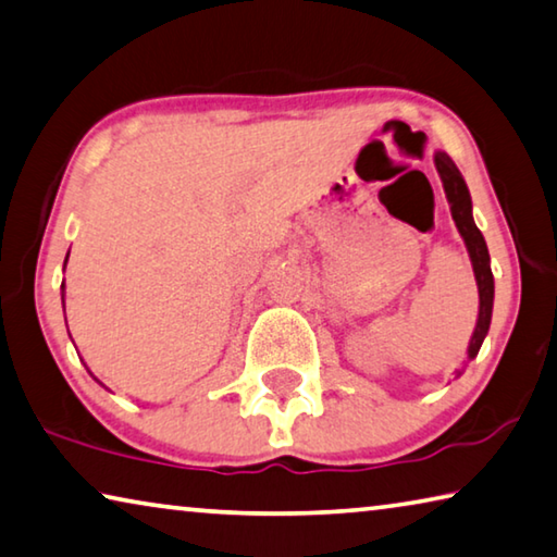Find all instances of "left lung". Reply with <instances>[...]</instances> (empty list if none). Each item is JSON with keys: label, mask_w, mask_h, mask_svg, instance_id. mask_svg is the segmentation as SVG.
<instances>
[{"label": "left lung", "mask_w": 557, "mask_h": 557, "mask_svg": "<svg viewBox=\"0 0 557 557\" xmlns=\"http://www.w3.org/2000/svg\"><path fill=\"white\" fill-rule=\"evenodd\" d=\"M434 163H436V171L441 175V183H444L448 206H451V218L458 227V233H461V237H463L466 250H469L475 285H479V322H475L473 337L469 342V359H475V355H479L481 344L485 339V334H488L491 314H493V289L496 287H493L491 255H488V247H485L481 231L473 223L471 193H469V188H466L461 171H458L456 163L444 151H436Z\"/></svg>", "instance_id": "8db88e82"}]
</instances>
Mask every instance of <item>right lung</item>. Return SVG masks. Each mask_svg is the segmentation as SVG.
<instances>
[{"instance_id": "obj_1", "label": "right lung", "mask_w": 557, "mask_h": 557, "mask_svg": "<svg viewBox=\"0 0 557 557\" xmlns=\"http://www.w3.org/2000/svg\"><path fill=\"white\" fill-rule=\"evenodd\" d=\"M66 260H69V255H66ZM64 268H66V262H64ZM61 289H64V285H61ZM61 299H64V297H61Z\"/></svg>"}]
</instances>
